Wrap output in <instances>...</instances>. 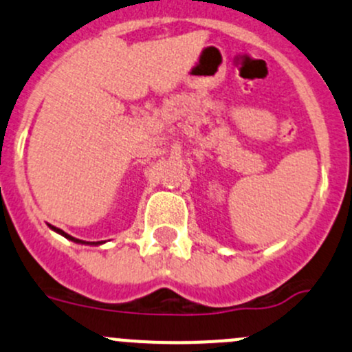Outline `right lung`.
Returning a JSON list of instances; mask_svg holds the SVG:
<instances>
[{
	"mask_svg": "<svg viewBox=\"0 0 352 352\" xmlns=\"http://www.w3.org/2000/svg\"><path fill=\"white\" fill-rule=\"evenodd\" d=\"M49 228L52 229V231H55V232H58V234L60 236H64V238H67L69 241H74V243H77V244H89V246H99V244H102L104 241H82V239H77V238H74V236H70V234H67V232H64L62 231V229H58V228H55V226H50L49 224Z\"/></svg>",
	"mask_w": 352,
	"mask_h": 352,
	"instance_id": "add662e5",
	"label": "right lung"
}]
</instances>
